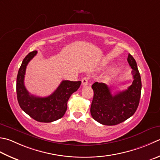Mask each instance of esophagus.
Segmentation results:
<instances>
[{"label": "esophagus", "mask_w": 160, "mask_h": 160, "mask_svg": "<svg viewBox=\"0 0 160 160\" xmlns=\"http://www.w3.org/2000/svg\"><path fill=\"white\" fill-rule=\"evenodd\" d=\"M89 78L87 77H84L82 79V86H87L88 84Z\"/></svg>", "instance_id": "esophagus-1"}]
</instances>
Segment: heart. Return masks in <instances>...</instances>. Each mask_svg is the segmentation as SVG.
I'll list each match as a JSON object with an SVG mask.
<instances>
[{
  "instance_id": "b5f03b06",
  "label": "heart",
  "mask_w": 160,
  "mask_h": 160,
  "mask_svg": "<svg viewBox=\"0 0 160 160\" xmlns=\"http://www.w3.org/2000/svg\"><path fill=\"white\" fill-rule=\"evenodd\" d=\"M117 73H118V69H117V68H114V69L112 70V75H115Z\"/></svg>"
}]
</instances>
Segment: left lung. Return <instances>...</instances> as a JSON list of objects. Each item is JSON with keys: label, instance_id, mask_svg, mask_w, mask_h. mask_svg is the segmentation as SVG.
Instances as JSON below:
<instances>
[{"label": "left lung", "instance_id": "left-lung-1", "mask_svg": "<svg viewBox=\"0 0 160 160\" xmlns=\"http://www.w3.org/2000/svg\"><path fill=\"white\" fill-rule=\"evenodd\" d=\"M128 62L132 68L133 82L128 89L112 95L111 89L105 83L92 84L93 98L91 105V114L94 120L105 126H114L127 120L138 108L142 80L137 62L130 54Z\"/></svg>", "mask_w": 160, "mask_h": 160}]
</instances>
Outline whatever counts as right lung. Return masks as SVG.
Instances as JSON below:
<instances>
[{
	"label": "right lung",
	"mask_w": 160,
	"mask_h": 160,
	"mask_svg": "<svg viewBox=\"0 0 160 160\" xmlns=\"http://www.w3.org/2000/svg\"><path fill=\"white\" fill-rule=\"evenodd\" d=\"M37 53V51L30 52L22 62L17 78V100L21 108L33 119L51 123L64 115L68 99L79 89L81 81L63 80L52 94L44 98L30 94L24 85V78L28 64Z\"/></svg>",
	"instance_id": "add662e5"
}]
</instances>
